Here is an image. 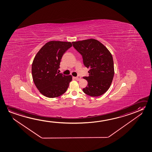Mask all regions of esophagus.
Wrapping results in <instances>:
<instances>
[{
	"label": "esophagus",
	"mask_w": 152,
	"mask_h": 152,
	"mask_svg": "<svg viewBox=\"0 0 152 152\" xmlns=\"http://www.w3.org/2000/svg\"><path fill=\"white\" fill-rule=\"evenodd\" d=\"M75 79L77 80H80L81 79V77H80V76H77V77H75Z\"/></svg>",
	"instance_id": "esophagus-1"
}]
</instances>
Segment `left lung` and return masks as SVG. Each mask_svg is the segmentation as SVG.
I'll return each instance as SVG.
<instances>
[{
  "label": "left lung",
  "mask_w": 152,
  "mask_h": 152,
  "mask_svg": "<svg viewBox=\"0 0 152 152\" xmlns=\"http://www.w3.org/2000/svg\"><path fill=\"white\" fill-rule=\"evenodd\" d=\"M72 44L82 56L84 66L90 69L89 75L83 77L88 85L83 91L91 96L104 94L110 86L114 75L111 53L102 44L94 39L73 42Z\"/></svg>",
  "instance_id": "1"
}]
</instances>
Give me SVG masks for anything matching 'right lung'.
Returning a JSON list of instances; mask_svg holds the SVG:
<instances>
[{"label":"right lung","mask_w":152,"mask_h":152,"mask_svg":"<svg viewBox=\"0 0 152 152\" xmlns=\"http://www.w3.org/2000/svg\"><path fill=\"white\" fill-rule=\"evenodd\" d=\"M72 46L71 42L50 41L36 54L31 65L32 77L44 96L56 98L67 90L72 77L59 73L58 69L63 54Z\"/></svg>","instance_id":"add662e5"}]
</instances>
